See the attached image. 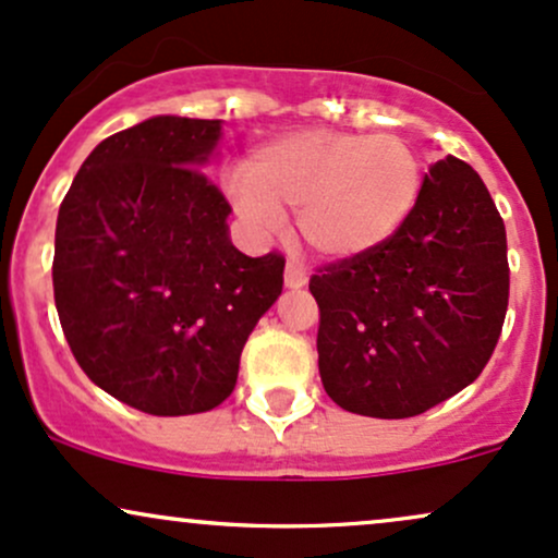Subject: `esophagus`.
Listing matches in <instances>:
<instances>
[{
  "label": "esophagus",
  "instance_id": "34e87169",
  "mask_svg": "<svg viewBox=\"0 0 558 558\" xmlns=\"http://www.w3.org/2000/svg\"><path fill=\"white\" fill-rule=\"evenodd\" d=\"M286 286L288 288H304L306 286V272L301 270L296 262H288L286 265Z\"/></svg>",
  "mask_w": 558,
  "mask_h": 558
}]
</instances>
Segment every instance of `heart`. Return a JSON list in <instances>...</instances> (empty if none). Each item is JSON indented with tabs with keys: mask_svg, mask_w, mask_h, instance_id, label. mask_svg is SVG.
Segmentation results:
<instances>
[{
	"mask_svg": "<svg viewBox=\"0 0 558 558\" xmlns=\"http://www.w3.org/2000/svg\"><path fill=\"white\" fill-rule=\"evenodd\" d=\"M230 185L246 220L275 226L296 209L301 243L319 259L375 252L407 226L422 194V162L399 136L310 128L257 146Z\"/></svg>",
	"mask_w": 558,
	"mask_h": 558,
	"instance_id": "obj_1",
	"label": "heart"
}]
</instances>
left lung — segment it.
<instances>
[{
	"mask_svg": "<svg viewBox=\"0 0 558 558\" xmlns=\"http://www.w3.org/2000/svg\"><path fill=\"white\" fill-rule=\"evenodd\" d=\"M319 377L345 412L403 420L470 386L509 306L506 228L462 159L430 165L412 217L375 252L310 278Z\"/></svg>",
	"mask_w": 558,
	"mask_h": 558,
	"instance_id": "left-lung-1",
	"label": "left lung"
}]
</instances>
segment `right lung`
Here are the masks:
<instances>
[{"mask_svg":"<svg viewBox=\"0 0 558 558\" xmlns=\"http://www.w3.org/2000/svg\"><path fill=\"white\" fill-rule=\"evenodd\" d=\"M220 120L159 114L105 138L57 215L52 283L70 351L101 390L157 417L233 393L248 332L283 291V254L230 243L202 165Z\"/></svg>","mask_w":558,"mask_h":558,"instance_id":"right-lung-1","label":"right lung"}]
</instances>
